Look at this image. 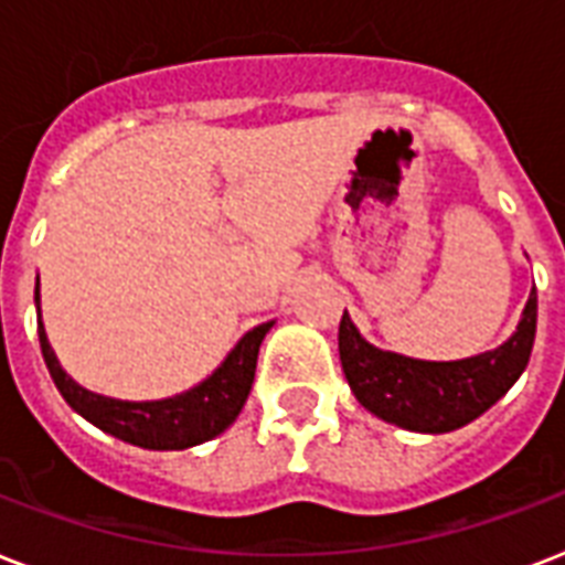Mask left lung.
I'll list each match as a JSON object with an SVG mask.
<instances>
[{"instance_id": "8db88e82", "label": "left lung", "mask_w": 565, "mask_h": 565, "mask_svg": "<svg viewBox=\"0 0 565 565\" xmlns=\"http://www.w3.org/2000/svg\"><path fill=\"white\" fill-rule=\"evenodd\" d=\"M536 334V290L516 334L495 352L466 361L430 363L381 352L358 334L349 313L340 319V361L352 393L370 413L404 430L448 434L490 411L531 361Z\"/></svg>"}]
</instances>
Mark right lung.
I'll use <instances>...</instances> for the list:
<instances>
[{
	"instance_id": "right-lung-1",
	"label": "right lung",
	"mask_w": 565,
	"mask_h": 565,
	"mask_svg": "<svg viewBox=\"0 0 565 565\" xmlns=\"http://www.w3.org/2000/svg\"><path fill=\"white\" fill-rule=\"evenodd\" d=\"M38 299L40 292L34 290V301ZM269 328L273 322L252 328L207 381L193 386L190 393L163 398V402H117V398H105V395L84 390L61 370L43 331V322L38 326V334L49 375L75 413H82L96 428L131 446L181 451V448L199 446L204 439H213L237 419L255 381L257 352Z\"/></svg>"
}]
</instances>
